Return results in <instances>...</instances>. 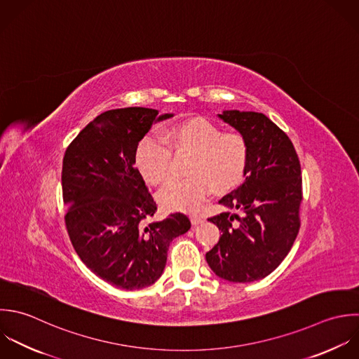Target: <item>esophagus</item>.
<instances>
[{
	"instance_id": "1",
	"label": "esophagus",
	"mask_w": 359,
	"mask_h": 359,
	"mask_svg": "<svg viewBox=\"0 0 359 359\" xmlns=\"http://www.w3.org/2000/svg\"><path fill=\"white\" fill-rule=\"evenodd\" d=\"M204 221H205V219H204L203 215H198V214H193V215H191V224H193L194 226L203 224Z\"/></svg>"
}]
</instances>
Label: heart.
Listing matches in <instances>:
<instances>
[{
  "mask_svg": "<svg viewBox=\"0 0 359 359\" xmlns=\"http://www.w3.org/2000/svg\"><path fill=\"white\" fill-rule=\"evenodd\" d=\"M161 137L170 149L190 151V175L170 179L159 193V201L169 210H197L214 187L228 190L243 177L248 145L239 133H221L212 121L191 117L166 127ZM164 144L158 137L148 135L137 147L135 166L149 184H161L169 176L170 152Z\"/></svg>",
  "mask_w": 359,
  "mask_h": 359,
  "instance_id": "heart-1",
  "label": "heart"
}]
</instances>
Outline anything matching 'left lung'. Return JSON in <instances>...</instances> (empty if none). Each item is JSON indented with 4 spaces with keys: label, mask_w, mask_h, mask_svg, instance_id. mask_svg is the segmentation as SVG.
Masks as SVG:
<instances>
[{
    "label": "left lung",
    "mask_w": 359,
    "mask_h": 359,
    "mask_svg": "<svg viewBox=\"0 0 359 359\" xmlns=\"http://www.w3.org/2000/svg\"><path fill=\"white\" fill-rule=\"evenodd\" d=\"M218 117L245 138L248 163L243 184L219 200L241 215L225 211L208 219L222 235L205 259L219 278L253 283L273 273L297 239L301 163L288 135L266 114L224 110Z\"/></svg>",
    "instance_id": "obj_1"
}]
</instances>
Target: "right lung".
Masks as SVG:
<instances>
[{"label":"right lung","mask_w":359,"mask_h":359,"mask_svg":"<svg viewBox=\"0 0 359 359\" xmlns=\"http://www.w3.org/2000/svg\"><path fill=\"white\" fill-rule=\"evenodd\" d=\"M173 117L148 107L107 110L69 144L62 159L65 225L82 263L120 290L152 285L163 273L170 242L191 224L182 212L147 222L156 212L135 151L151 126Z\"/></svg>","instance_id":"add662e5"}]
</instances>
